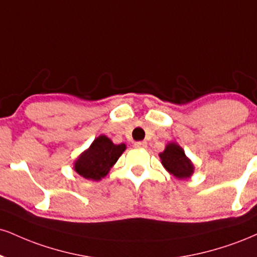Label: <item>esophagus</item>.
I'll use <instances>...</instances> for the list:
<instances>
[{
	"mask_svg": "<svg viewBox=\"0 0 257 257\" xmlns=\"http://www.w3.org/2000/svg\"><path fill=\"white\" fill-rule=\"evenodd\" d=\"M134 146L137 148H146L147 144H146V141H138V142H135Z\"/></svg>",
	"mask_w": 257,
	"mask_h": 257,
	"instance_id": "obj_1",
	"label": "esophagus"
}]
</instances>
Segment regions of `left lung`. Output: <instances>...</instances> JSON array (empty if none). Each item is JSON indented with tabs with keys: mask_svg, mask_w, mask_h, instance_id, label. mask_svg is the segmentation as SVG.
I'll use <instances>...</instances> for the list:
<instances>
[{
	"mask_svg": "<svg viewBox=\"0 0 257 257\" xmlns=\"http://www.w3.org/2000/svg\"><path fill=\"white\" fill-rule=\"evenodd\" d=\"M159 158L164 169L176 178L187 179L194 174L195 166L177 142H169L165 150L159 153Z\"/></svg>",
	"mask_w": 257,
	"mask_h": 257,
	"instance_id": "obj_1",
	"label": "left lung"
}]
</instances>
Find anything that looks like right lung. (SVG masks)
I'll return each instance as SVG.
<instances>
[{"label": "right lung", "mask_w": 257, "mask_h": 257, "mask_svg": "<svg viewBox=\"0 0 257 257\" xmlns=\"http://www.w3.org/2000/svg\"><path fill=\"white\" fill-rule=\"evenodd\" d=\"M125 148V144L115 145L105 135H99L74 162V171L89 181H100L109 174Z\"/></svg>", "instance_id": "add662e5"}]
</instances>
